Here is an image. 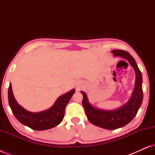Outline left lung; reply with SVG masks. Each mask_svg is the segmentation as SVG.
Instances as JSON below:
<instances>
[{
  "mask_svg": "<svg viewBox=\"0 0 155 155\" xmlns=\"http://www.w3.org/2000/svg\"><path fill=\"white\" fill-rule=\"evenodd\" d=\"M114 56H120L128 61L135 72V84L132 96L128 102L116 110H103L95 108L89 102L87 94L81 91L83 96L82 106L90 123L107 130H114L126 126L132 120L137 113L143 102V92L142 88L143 78L136 62L128 52L123 50H113Z\"/></svg>",
  "mask_w": 155,
  "mask_h": 155,
  "instance_id": "obj_1",
  "label": "left lung"
}]
</instances>
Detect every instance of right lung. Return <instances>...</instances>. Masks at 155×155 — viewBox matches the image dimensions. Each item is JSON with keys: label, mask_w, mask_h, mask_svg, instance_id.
Segmentation results:
<instances>
[{"label": "right lung", "mask_w": 155, "mask_h": 155, "mask_svg": "<svg viewBox=\"0 0 155 155\" xmlns=\"http://www.w3.org/2000/svg\"><path fill=\"white\" fill-rule=\"evenodd\" d=\"M75 90H72L59 97L54 104L46 111L30 112L21 107L15 99L11 84L8 88V102L15 118L21 124L33 130H44L58 126L64 117L65 107L71 99Z\"/></svg>", "instance_id": "right-lung-1"}]
</instances>
